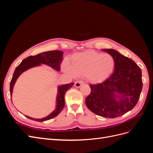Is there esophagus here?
<instances>
[{
  "mask_svg": "<svg viewBox=\"0 0 153 153\" xmlns=\"http://www.w3.org/2000/svg\"><path fill=\"white\" fill-rule=\"evenodd\" d=\"M82 84H84V82H83L82 81H78L75 83V86L77 88H79L82 86Z\"/></svg>",
  "mask_w": 153,
  "mask_h": 153,
  "instance_id": "obj_1",
  "label": "esophagus"
}]
</instances>
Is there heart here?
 I'll list each match as a JSON object with an SVG mask.
<instances>
[{
	"mask_svg": "<svg viewBox=\"0 0 153 153\" xmlns=\"http://www.w3.org/2000/svg\"><path fill=\"white\" fill-rule=\"evenodd\" d=\"M115 66V59L110 54L90 50L74 55L72 64L64 62L63 70L72 77L84 76L89 82L98 84L112 74Z\"/></svg>",
	"mask_w": 153,
	"mask_h": 153,
	"instance_id": "heart-1",
	"label": "heart"
}]
</instances>
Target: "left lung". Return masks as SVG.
<instances>
[{
	"label": "left lung",
	"instance_id": "1",
	"mask_svg": "<svg viewBox=\"0 0 153 153\" xmlns=\"http://www.w3.org/2000/svg\"><path fill=\"white\" fill-rule=\"evenodd\" d=\"M115 59L114 71L98 84H90L85 104L91 112L106 118L121 116L137 105L142 89V71L133 60L114 49H103Z\"/></svg>",
	"mask_w": 153,
	"mask_h": 153
}]
</instances>
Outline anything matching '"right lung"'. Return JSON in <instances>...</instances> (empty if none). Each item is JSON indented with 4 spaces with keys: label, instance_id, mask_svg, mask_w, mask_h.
Masks as SVG:
<instances>
[{
    "label": "right lung",
    "instance_id": "obj_1",
    "mask_svg": "<svg viewBox=\"0 0 153 153\" xmlns=\"http://www.w3.org/2000/svg\"><path fill=\"white\" fill-rule=\"evenodd\" d=\"M63 53L64 52L60 50L48 51V52L41 53L34 55V56H29L23 60L22 62L16 68L10 82L11 97H12L13 87L18 78L20 76L22 73L28 70L29 69L36 66H39L41 64H46V65L55 69V71H59L60 69H61V64L63 60ZM73 85L74 83H71V84H67L65 85H60L57 87V94L56 96L55 108L52 113L47 115V117L41 119L32 118L27 116V115H25V117L38 122L48 121V120L56 117L58 114L61 113L64 107V105H65L64 95H65L66 91L71 88Z\"/></svg>",
    "mask_w": 153,
    "mask_h": 153
}]
</instances>
